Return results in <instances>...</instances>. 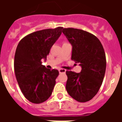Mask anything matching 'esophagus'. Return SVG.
Instances as JSON below:
<instances>
[{
  "label": "esophagus",
  "instance_id": "esophagus-1",
  "mask_svg": "<svg viewBox=\"0 0 122 122\" xmlns=\"http://www.w3.org/2000/svg\"><path fill=\"white\" fill-rule=\"evenodd\" d=\"M59 72L60 74H61V73H65L66 72V70L63 69H59Z\"/></svg>",
  "mask_w": 122,
  "mask_h": 122
}]
</instances>
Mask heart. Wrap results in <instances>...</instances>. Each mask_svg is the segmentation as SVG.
I'll return each instance as SVG.
<instances>
[{
	"mask_svg": "<svg viewBox=\"0 0 122 122\" xmlns=\"http://www.w3.org/2000/svg\"><path fill=\"white\" fill-rule=\"evenodd\" d=\"M64 43H66V42H64Z\"/></svg>",
	"mask_w": 122,
	"mask_h": 122,
	"instance_id": "obj_1",
	"label": "heart"
}]
</instances>
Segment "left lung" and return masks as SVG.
I'll return each instance as SVG.
<instances>
[{
  "instance_id": "obj_1",
  "label": "left lung",
  "mask_w": 122,
  "mask_h": 122,
  "mask_svg": "<svg viewBox=\"0 0 122 122\" xmlns=\"http://www.w3.org/2000/svg\"><path fill=\"white\" fill-rule=\"evenodd\" d=\"M63 32L72 46L71 59L80 63V73L66 71V90L70 96L80 102L93 98L102 85L106 71V56L100 40L85 30L65 28Z\"/></svg>"
}]
</instances>
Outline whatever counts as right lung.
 Instances as JSON below:
<instances>
[{"label": "right lung", "instance_id": "add662e5", "mask_svg": "<svg viewBox=\"0 0 122 122\" xmlns=\"http://www.w3.org/2000/svg\"><path fill=\"white\" fill-rule=\"evenodd\" d=\"M62 27L43 29L23 38L14 57V71L17 83L25 97L39 104L50 97L59 71L42 65L51 48L62 32Z\"/></svg>", "mask_w": 122, "mask_h": 122}]
</instances>
